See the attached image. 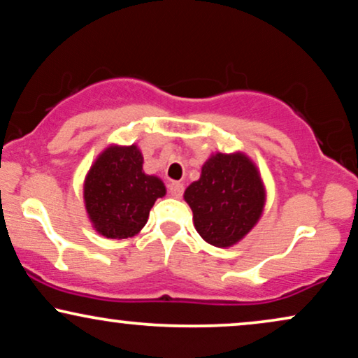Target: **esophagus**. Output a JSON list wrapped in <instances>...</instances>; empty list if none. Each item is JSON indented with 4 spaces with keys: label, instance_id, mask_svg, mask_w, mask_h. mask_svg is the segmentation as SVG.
Here are the masks:
<instances>
[{
    "label": "esophagus",
    "instance_id": "1",
    "mask_svg": "<svg viewBox=\"0 0 358 358\" xmlns=\"http://www.w3.org/2000/svg\"><path fill=\"white\" fill-rule=\"evenodd\" d=\"M169 193H170L173 198H182V194H183V183H180V182H171V183L169 185Z\"/></svg>",
    "mask_w": 358,
    "mask_h": 358
}]
</instances>
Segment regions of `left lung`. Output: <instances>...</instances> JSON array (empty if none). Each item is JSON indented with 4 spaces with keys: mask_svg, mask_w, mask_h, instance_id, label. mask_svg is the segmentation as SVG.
<instances>
[{
    "mask_svg": "<svg viewBox=\"0 0 358 358\" xmlns=\"http://www.w3.org/2000/svg\"><path fill=\"white\" fill-rule=\"evenodd\" d=\"M183 198L192 208L198 234L213 246L229 248L259 221L266 189L250 157L241 152L215 153Z\"/></svg>",
    "mask_w": 358,
    "mask_h": 358,
    "instance_id": "left-lung-1",
    "label": "left lung"
}]
</instances>
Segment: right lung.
Masks as SVG:
<instances>
[{
    "label": "right lung",
    "mask_w": 358,
    "mask_h": 358,
    "mask_svg": "<svg viewBox=\"0 0 358 358\" xmlns=\"http://www.w3.org/2000/svg\"><path fill=\"white\" fill-rule=\"evenodd\" d=\"M158 176L143 171L137 145H110L90 166L84 182L89 220L102 236L132 238L143 228L157 198L165 196Z\"/></svg>",
    "instance_id": "right-lung-1"
}]
</instances>
